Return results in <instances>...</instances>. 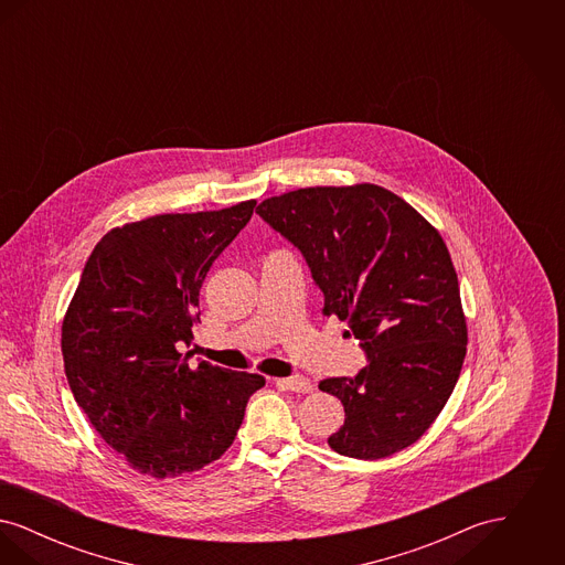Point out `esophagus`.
I'll return each mask as SVG.
<instances>
[{"label": "esophagus", "mask_w": 565, "mask_h": 565, "mask_svg": "<svg viewBox=\"0 0 565 565\" xmlns=\"http://www.w3.org/2000/svg\"><path fill=\"white\" fill-rule=\"evenodd\" d=\"M275 385L277 387H284V390H290L296 394H309L313 392V383L307 379V376H284V379H275Z\"/></svg>", "instance_id": "obj_1"}]
</instances>
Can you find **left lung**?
Masks as SVG:
<instances>
[{"label": "left lung", "instance_id": "left-lung-1", "mask_svg": "<svg viewBox=\"0 0 565 565\" xmlns=\"http://www.w3.org/2000/svg\"><path fill=\"white\" fill-rule=\"evenodd\" d=\"M256 214L302 254L323 316L348 322L366 353L358 375L320 383L345 408L330 449L381 459L419 440L449 401L468 343L457 273L438 231L375 184L292 190L263 201Z\"/></svg>", "mask_w": 565, "mask_h": 565}]
</instances>
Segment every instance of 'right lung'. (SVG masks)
Instances as JSON below:
<instances>
[{
    "instance_id": "obj_1",
    "label": "right lung",
    "mask_w": 565,
    "mask_h": 565,
    "mask_svg": "<svg viewBox=\"0 0 565 565\" xmlns=\"http://www.w3.org/2000/svg\"><path fill=\"white\" fill-rule=\"evenodd\" d=\"M162 214L111 228L88 256L63 320L76 403L114 451L154 479L201 470L235 440L265 376L199 360L192 322L207 270L254 214Z\"/></svg>"
}]
</instances>
